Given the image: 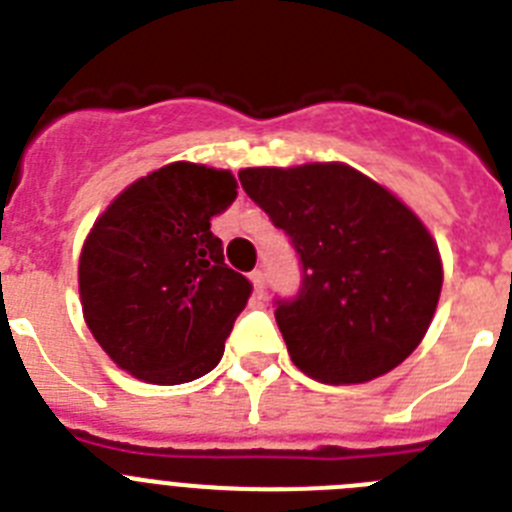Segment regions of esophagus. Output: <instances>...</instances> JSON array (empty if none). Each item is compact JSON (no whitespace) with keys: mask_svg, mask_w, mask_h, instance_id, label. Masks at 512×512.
Wrapping results in <instances>:
<instances>
[{"mask_svg":"<svg viewBox=\"0 0 512 512\" xmlns=\"http://www.w3.org/2000/svg\"><path fill=\"white\" fill-rule=\"evenodd\" d=\"M251 284H253V297H256V300H261V297H264V292H266V277H264V271H251Z\"/></svg>","mask_w":512,"mask_h":512,"instance_id":"esophagus-1","label":"esophagus"}]
</instances>
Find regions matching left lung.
<instances>
[{
  "mask_svg": "<svg viewBox=\"0 0 512 512\" xmlns=\"http://www.w3.org/2000/svg\"><path fill=\"white\" fill-rule=\"evenodd\" d=\"M238 179L300 253V295L279 300L274 312L297 369L323 384H361L408 359L443 284L441 253L423 220L338 161L256 166Z\"/></svg>",
  "mask_w": 512,
  "mask_h": 512,
  "instance_id": "8db88e82",
  "label": "left lung"
}]
</instances>
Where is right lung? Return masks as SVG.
<instances>
[{
  "label": "right lung",
  "instance_id": "1",
  "mask_svg": "<svg viewBox=\"0 0 512 512\" xmlns=\"http://www.w3.org/2000/svg\"><path fill=\"white\" fill-rule=\"evenodd\" d=\"M225 169L174 161L122 189L79 256V297L94 341L148 384L212 372L251 282L230 269L210 220L233 205Z\"/></svg>",
  "mask_w": 512,
  "mask_h": 512
}]
</instances>
